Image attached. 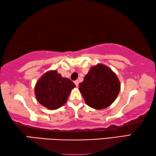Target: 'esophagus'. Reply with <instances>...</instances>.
<instances>
[{
	"label": "esophagus",
	"instance_id": "34e87169",
	"mask_svg": "<svg viewBox=\"0 0 156 156\" xmlns=\"http://www.w3.org/2000/svg\"><path fill=\"white\" fill-rule=\"evenodd\" d=\"M74 83H75V84H76V87H78V84H79V82H78V80H76V81H74Z\"/></svg>",
	"mask_w": 156,
	"mask_h": 156
}]
</instances>
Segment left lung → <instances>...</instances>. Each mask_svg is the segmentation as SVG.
<instances>
[{"label":"left lung","instance_id":"left-lung-1","mask_svg":"<svg viewBox=\"0 0 156 156\" xmlns=\"http://www.w3.org/2000/svg\"><path fill=\"white\" fill-rule=\"evenodd\" d=\"M79 90L88 106L102 109L115 101L120 90V83L109 67L98 64L90 68L79 85Z\"/></svg>","mask_w":156,"mask_h":156}]
</instances>
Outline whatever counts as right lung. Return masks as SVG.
I'll use <instances>...</instances> for the list:
<instances>
[{
	"instance_id": "add662e5",
	"label": "right lung",
	"mask_w": 156,
	"mask_h": 156,
	"mask_svg": "<svg viewBox=\"0 0 156 156\" xmlns=\"http://www.w3.org/2000/svg\"><path fill=\"white\" fill-rule=\"evenodd\" d=\"M75 84L63 78L56 70L49 71L37 82L34 91L39 103L50 110L58 109L64 105Z\"/></svg>"
}]
</instances>
